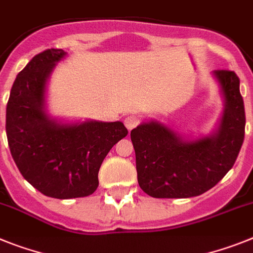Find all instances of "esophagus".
<instances>
[{"mask_svg":"<svg viewBox=\"0 0 253 253\" xmlns=\"http://www.w3.org/2000/svg\"><path fill=\"white\" fill-rule=\"evenodd\" d=\"M138 123H139V119H138V116H135V115L126 116L124 120V124H125V126L128 128V130H131L133 128H135V126L138 125Z\"/></svg>","mask_w":253,"mask_h":253,"instance_id":"esophagus-1","label":"esophagus"}]
</instances>
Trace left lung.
I'll use <instances>...</instances> for the list:
<instances>
[{
    "label": "left lung",
    "mask_w": 253,
    "mask_h": 253,
    "mask_svg": "<svg viewBox=\"0 0 253 253\" xmlns=\"http://www.w3.org/2000/svg\"><path fill=\"white\" fill-rule=\"evenodd\" d=\"M224 100L217 128L200 138L182 137L157 120L130 131L138 183L155 198H188L216 185L234 165L245 139V103L234 71L212 73Z\"/></svg>",
    "instance_id": "left-lung-1"
}]
</instances>
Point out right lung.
<instances>
[{
	"mask_svg": "<svg viewBox=\"0 0 253 253\" xmlns=\"http://www.w3.org/2000/svg\"><path fill=\"white\" fill-rule=\"evenodd\" d=\"M64 49H46L30 60L12 84L6 107L11 156L25 180L44 196L85 197L98 187L109 151L128 134L122 122L61 123L46 107V89Z\"/></svg>",
	"mask_w": 253,
	"mask_h": 253,
	"instance_id": "add662e5",
	"label": "right lung"
}]
</instances>
